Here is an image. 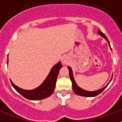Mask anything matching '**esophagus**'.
Returning <instances> with one entry per match:
<instances>
[{
	"label": "esophagus",
	"mask_w": 122,
	"mask_h": 122,
	"mask_svg": "<svg viewBox=\"0 0 122 122\" xmlns=\"http://www.w3.org/2000/svg\"><path fill=\"white\" fill-rule=\"evenodd\" d=\"M63 63H64V64H66V63H67V62H66V61L64 60V61H63Z\"/></svg>",
	"instance_id": "obj_1"
}]
</instances>
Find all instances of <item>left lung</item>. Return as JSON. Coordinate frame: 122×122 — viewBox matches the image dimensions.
Masks as SVG:
<instances>
[{
  "label": "left lung",
  "instance_id": "8db88e82",
  "mask_svg": "<svg viewBox=\"0 0 122 122\" xmlns=\"http://www.w3.org/2000/svg\"><path fill=\"white\" fill-rule=\"evenodd\" d=\"M98 33L101 36H103V38H105V39L107 40V41L108 42L109 45L110 46L109 41L108 39H107V37L106 36V35H104V33L101 32L100 30H98ZM110 48H111V46H110ZM111 50H112V49H111ZM68 70H69V75H70V79L72 82V87H73V92H74V93H76V94L77 95L82 96V97H95V96L98 95H99L100 93H101V92H103V90H104V89L106 88V87H107V86H108V84L110 83V82L111 81L112 79V77L111 79V81H110L107 84V86H105V87H103V88H102L101 89H100V90H96V91H93V92L87 91V90H83V89H81L80 87H79L78 86H77V85L76 84V82H75V81H74V77H73V71H72L71 68V67H70V66H68Z\"/></svg>",
  "mask_w": 122,
  "mask_h": 122
}]
</instances>
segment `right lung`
I'll return each instance as SVG.
<instances>
[{"mask_svg":"<svg viewBox=\"0 0 122 122\" xmlns=\"http://www.w3.org/2000/svg\"><path fill=\"white\" fill-rule=\"evenodd\" d=\"M8 62V59H7V64ZM62 67V65L61 64V62L57 63L52 68L50 73L43 83L40 86L33 90H27L21 89L18 86H15L11 81H10L11 84L14 87V89L25 98L30 100H43L49 97L54 91L57 78L58 77L60 69Z\"/></svg>","mask_w":122,"mask_h":122,"instance_id":"add662e5","label":"right lung"}]
</instances>
